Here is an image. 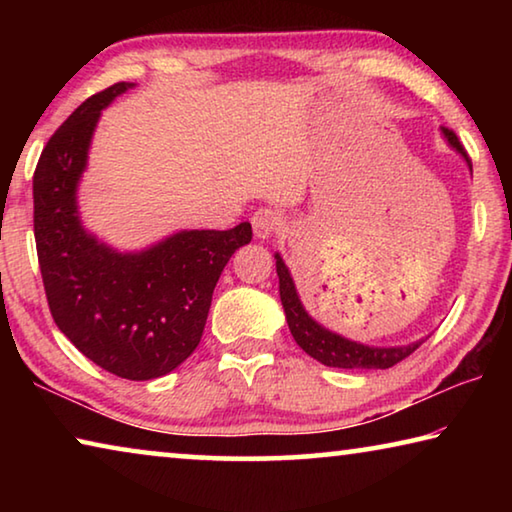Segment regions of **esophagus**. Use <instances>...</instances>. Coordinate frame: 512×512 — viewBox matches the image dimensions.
I'll use <instances>...</instances> for the list:
<instances>
[{
  "mask_svg": "<svg viewBox=\"0 0 512 512\" xmlns=\"http://www.w3.org/2000/svg\"><path fill=\"white\" fill-rule=\"evenodd\" d=\"M250 223H253V230H255L257 239H268L282 228V216L273 212V210H268V207H262V210H257L253 214Z\"/></svg>",
  "mask_w": 512,
  "mask_h": 512,
  "instance_id": "34e87169",
  "label": "esophagus"
}]
</instances>
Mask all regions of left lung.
<instances>
[{
	"mask_svg": "<svg viewBox=\"0 0 512 512\" xmlns=\"http://www.w3.org/2000/svg\"><path fill=\"white\" fill-rule=\"evenodd\" d=\"M440 131H443L447 144L452 146L456 153L463 155V160L472 171V160L467 158V153L463 149V144L458 142L456 133L449 131V128H440ZM275 268H277V277H280V300H282L284 314H287V323L293 339H296V343L309 354V357H314L316 361L323 363V366L384 370L409 357L411 352L418 350L424 343L422 339L409 345H395V348H375V345H363V343L345 339V336L316 323V320L307 314V309L302 307L300 296L296 291V282H293V277L289 273V266L284 264L280 253H275Z\"/></svg>",
	"mask_w": 512,
	"mask_h": 512,
	"instance_id": "8db88e82",
	"label": "left lung"
}]
</instances>
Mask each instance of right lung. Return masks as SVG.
Here are the masks:
<instances>
[{
	"instance_id": "add662e5",
	"label": "right lung",
	"mask_w": 512,
	"mask_h": 512,
	"mask_svg": "<svg viewBox=\"0 0 512 512\" xmlns=\"http://www.w3.org/2000/svg\"><path fill=\"white\" fill-rule=\"evenodd\" d=\"M133 83L83 101L51 135L33 173V232L56 325L85 357L121 379L178 368L201 343L212 293L250 223L180 230L137 253H119L83 228L76 192L101 110Z\"/></svg>"
}]
</instances>
